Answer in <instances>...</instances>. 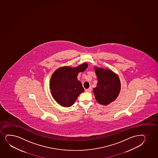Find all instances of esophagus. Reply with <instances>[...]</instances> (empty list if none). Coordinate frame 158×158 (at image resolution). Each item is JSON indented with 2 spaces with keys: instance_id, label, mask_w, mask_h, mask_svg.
Returning a JSON list of instances; mask_svg holds the SVG:
<instances>
[{
  "instance_id": "1",
  "label": "esophagus",
  "mask_w": 158,
  "mask_h": 158,
  "mask_svg": "<svg viewBox=\"0 0 158 158\" xmlns=\"http://www.w3.org/2000/svg\"><path fill=\"white\" fill-rule=\"evenodd\" d=\"M91 91H92L91 87H89V89H85V92H91Z\"/></svg>"
}]
</instances>
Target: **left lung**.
Instances as JSON below:
<instances>
[{
  "label": "left lung",
  "mask_w": 158,
  "mask_h": 158,
  "mask_svg": "<svg viewBox=\"0 0 158 158\" xmlns=\"http://www.w3.org/2000/svg\"><path fill=\"white\" fill-rule=\"evenodd\" d=\"M98 79L93 92L96 101L101 105H107L116 100L121 91L120 78L111 69L94 67Z\"/></svg>",
  "instance_id": "obj_1"
}]
</instances>
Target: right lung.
<instances>
[{
    "mask_svg": "<svg viewBox=\"0 0 158 158\" xmlns=\"http://www.w3.org/2000/svg\"><path fill=\"white\" fill-rule=\"evenodd\" d=\"M87 67L88 64L85 63L75 67L65 66L53 73L50 80V89L52 95L57 103L66 107L74 104L80 94L84 91L77 76Z\"/></svg>",
    "mask_w": 158,
    "mask_h": 158,
    "instance_id": "right-lung-1",
    "label": "right lung"
}]
</instances>
